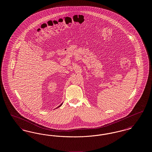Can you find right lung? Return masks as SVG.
<instances>
[{
	"mask_svg": "<svg viewBox=\"0 0 152 152\" xmlns=\"http://www.w3.org/2000/svg\"><path fill=\"white\" fill-rule=\"evenodd\" d=\"M61 105H60V106H58V107H60V106H61Z\"/></svg>",
	"mask_w": 152,
	"mask_h": 152,
	"instance_id": "right-lung-1",
	"label": "right lung"
}]
</instances>
